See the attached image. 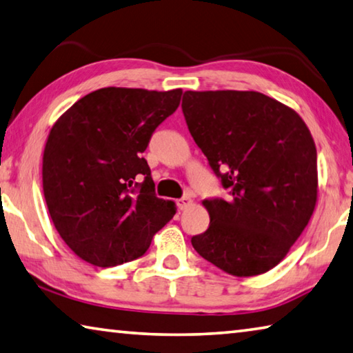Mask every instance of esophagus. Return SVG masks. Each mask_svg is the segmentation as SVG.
<instances>
[{"label": "esophagus", "mask_w": 353, "mask_h": 353, "mask_svg": "<svg viewBox=\"0 0 353 353\" xmlns=\"http://www.w3.org/2000/svg\"><path fill=\"white\" fill-rule=\"evenodd\" d=\"M176 205H178V208H180L181 211H183V209H186V208H189L190 205H192V199H190V196L186 195V196H183V199L178 200Z\"/></svg>", "instance_id": "1"}]
</instances>
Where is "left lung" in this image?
Masks as SVG:
<instances>
[{"mask_svg": "<svg viewBox=\"0 0 353 353\" xmlns=\"http://www.w3.org/2000/svg\"><path fill=\"white\" fill-rule=\"evenodd\" d=\"M183 114L230 196L205 200L211 223L192 246L237 277L274 268L318 199L316 147L301 116L257 91H186Z\"/></svg>", "mask_w": 353, "mask_h": 353, "instance_id": "obj_1", "label": "left lung"}]
</instances>
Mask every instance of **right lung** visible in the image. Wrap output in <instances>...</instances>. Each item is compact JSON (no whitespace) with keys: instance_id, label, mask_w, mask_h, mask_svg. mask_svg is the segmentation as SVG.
<instances>
[{"instance_id":"add662e5","label":"right lung","mask_w":353,"mask_h":353,"mask_svg":"<svg viewBox=\"0 0 353 353\" xmlns=\"http://www.w3.org/2000/svg\"><path fill=\"white\" fill-rule=\"evenodd\" d=\"M183 91L101 88L59 117L43 153V192L65 243L96 267L141 257L173 215L144 159L154 130Z\"/></svg>"}]
</instances>
